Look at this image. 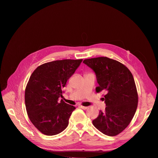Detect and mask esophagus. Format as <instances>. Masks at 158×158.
Returning a JSON list of instances; mask_svg holds the SVG:
<instances>
[{"label":"esophagus","mask_w":158,"mask_h":158,"mask_svg":"<svg viewBox=\"0 0 158 158\" xmlns=\"http://www.w3.org/2000/svg\"><path fill=\"white\" fill-rule=\"evenodd\" d=\"M81 108H82V110H87L88 109V107L86 106H80Z\"/></svg>","instance_id":"obj_1"}]
</instances>
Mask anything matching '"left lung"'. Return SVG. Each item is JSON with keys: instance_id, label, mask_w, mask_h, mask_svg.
<instances>
[{"instance_id": "obj_1", "label": "left lung", "mask_w": 158, "mask_h": 158, "mask_svg": "<svg viewBox=\"0 0 158 158\" xmlns=\"http://www.w3.org/2000/svg\"><path fill=\"white\" fill-rule=\"evenodd\" d=\"M83 63L96 75L97 92L104 91L106 104L94 126L103 134L114 136L125 129L133 118L138 106V94L133 76L121 63L107 57L91 58Z\"/></svg>"}]
</instances>
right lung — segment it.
<instances>
[{
	"instance_id": "1",
	"label": "right lung",
	"mask_w": 158,
	"mask_h": 158,
	"mask_svg": "<svg viewBox=\"0 0 158 158\" xmlns=\"http://www.w3.org/2000/svg\"><path fill=\"white\" fill-rule=\"evenodd\" d=\"M82 60L54 61L40 65L32 72L25 92V103L31 122L48 136L63 131L76 109L61 100L69 79Z\"/></svg>"
}]
</instances>
